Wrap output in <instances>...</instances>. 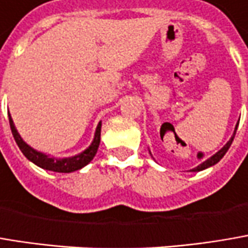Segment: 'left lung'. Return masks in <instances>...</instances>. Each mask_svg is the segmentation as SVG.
Segmentation results:
<instances>
[{
    "label": "left lung",
    "mask_w": 248,
    "mask_h": 248,
    "mask_svg": "<svg viewBox=\"0 0 248 248\" xmlns=\"http://www.w3.org/2000/svg\"><path fill=\"white\" fill-rule=\"evenodd\" d=\"M237 127H239V123H237V125H236V128H234V133H233V137H232V138L229 140V142H227V144H226V145H224V147H223V148H221V150L219 151V152H216V154H215L213 156H210L209 159H206V161H204V162H202V164H201L199 167L193 168V169H192V170H193V172H198V170H203V169L209 168V167H212V165H216V164H217V162L220 161L221 158L224 156V154L227 152V150L230 148V145H232V142H233V140H234V135H236V131H237Z\"/></svg>",
    "instance_id": "8db88e82"
}]
</instances>
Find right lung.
Segmentation results:
<instances>
[{
	"label": "right lung",
	"mask_w": 248,
	"mask_h": 248,
	"mask_svg": "<svg viewBox=\"0 0 248 248\" xmlns=\"http://www.w3.org/2000/svg\"><path fill=\"white\" fill-rule=\"evenodd\" d=\"M9 118V127L12 135L15 138V142L18 144L19 150L22 151V154L27 156L31 162H33L35 165L41 167V168L47 169V170H53V172H62V173H69V172H75L78 169H81L83 167H86L96 155V152L98 150L100 145V133H101V123H98L97 128H96V134H94V140L92 142V145L86 151H83L79 155L70 156V158H63V159H56V158H50L49 155H45L39 151H35L33 148H31L27 142L21 138V135L18 134L14 121L11 118V115L8 113Z\"/></svg>",
	"instance_id": "1"
}]
</instances>
